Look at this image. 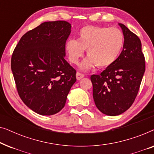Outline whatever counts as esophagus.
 <instances>
[{"instance_id": "obj_1", "label": "esophagus", "mask_w": 154, "mask_h": 154, "mask_svg": "<svg viewBox=\"0 0 154 154\" xmlns=\"http://www.w3.org/2000/svg\"><path fill=\"white\" fill-rule=\"evenodd\" d=\"M84 76H85V75H84L83 73H81L80 72L76 73V79H77V80H81V79H83Z\"/></svg>"}]
</instances>
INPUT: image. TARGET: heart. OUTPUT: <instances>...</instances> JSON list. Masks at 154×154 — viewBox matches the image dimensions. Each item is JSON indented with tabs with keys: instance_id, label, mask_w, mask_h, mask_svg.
I'll use <instances>...</instances> for the list:
<instances>
[{
	"instance_id": "heart-1",
	"label": "heart",
	"mask_w": 154,
	"mask_h": 154,
	"mask_svg": "<svg viewBox=\"0 0 154 154\" xmlns=\"http://www.w3.org/2000/svg\"><path fill=\"white\" fill-rule=\"evenodd\" d=\"M124 44V35L119 29L88 25L78 32V40L70 38L65 49L69 61L77 64L87 49L89 57L81 65L83 70L96 65L106 68L115 62L121 54Z\"/></svg>"
}]
</instances>
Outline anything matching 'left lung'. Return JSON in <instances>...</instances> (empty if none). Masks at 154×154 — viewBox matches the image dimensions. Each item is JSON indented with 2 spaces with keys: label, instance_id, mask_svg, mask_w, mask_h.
Here are the masks:
<instances>
[{
  "label": "left lung",
  "instance_id": "8db88e82",
  "mask_svg": "<svg viewBox=\"0 0 154 154\" xmlns=\"http://www.w3.org/2000/svg\"><path fill=\"white\" fill-rule=\"evenodd\" d=\"M124 35L123 49L111 66L90 76L96 106L108 116L120 115L133 104L145 71L142 43L136 34L119 24Z\"/></svg>",
  "mask_w": 154,
  "mask_h": 154
}]
</instances>
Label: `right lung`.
<instances>
[{"instance_id": "add662e5", "label": "right lung", "mask_w": 154, "mask_h": 154, "mask_svg": "<svg viewBox=\"0 0 154 154\" xmlns=\"http://www.w3.org/2000/svg\"><path fill=\"white\" fill-rule=\"evenodd\" d=\"M71 28L66 21L42 23L22 35L12 53L11 69L19 95L38 114L62 110L76 81V71L64 60Z\"/></svg>"}]
</instances>
